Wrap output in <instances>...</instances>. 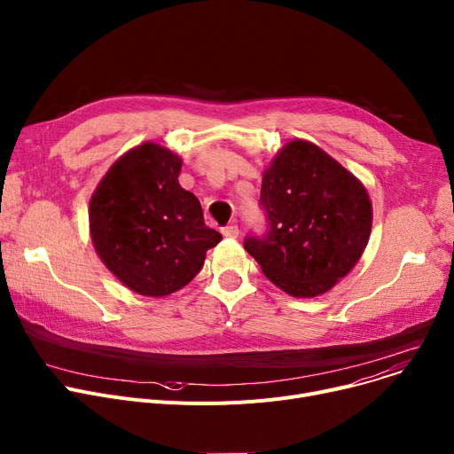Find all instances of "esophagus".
I'll return each instance as SVG.
<instances>
[{
  "mask_svg": "<svg viewBox=\"0 0 454 454\" xmlns=\"http://www.w3.org/2000/svg\"><path fill=\"white\" fill-rule=\"evenodd\" d=\"M223 235L230 237V239H235L239 235V226L237 224H230V226L223 228Z\"/></svg>",
  "mask_w": 454,
  "mask_h": 454,
  "instance_id": "esophagus-1",
  "label": "esophagus"
}]
</instances>
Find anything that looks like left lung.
Instances as JSON below:
<instances>
[{
    "instance_id": "8db88e82",
    "label": "left lung",
    "mask_w": 454,
    "mask_h": 454,
    "mask_svg": "<svg viewBox=\"0 0 454 454\" xmlns=\"http://www.w3.org/2000/svg\"><path fill=\"white\" fill-rule=\"evenodd\" d=\"M261 235L245 248L262 274L294 297H316L345 278L364 254L372 206L359 180L317 145L294 140L262 175Z\"/></svg>"
}]
</instances>
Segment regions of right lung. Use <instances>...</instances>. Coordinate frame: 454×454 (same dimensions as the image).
<instances>
[{
  "mask_svg": "<svg viewBox=\"0 0 454 454\" xmlns=\"http://www.w3.org/2000/svg\"><path fill=\"white\" fill-rule=\"evenodd\" d=\"M180 159L145 142L120 157L89 204L90 239L113 274L137 294L162 297L188 285L223 235L199 199L180 188Z\"/></svg>",
  "mask_w": 454,
  "mask_h": 454,
  "instance_id": "add662e5",
  "label": "right lung"
}]
</instances>
